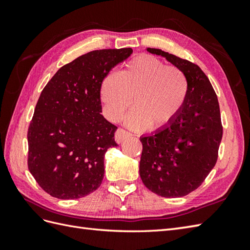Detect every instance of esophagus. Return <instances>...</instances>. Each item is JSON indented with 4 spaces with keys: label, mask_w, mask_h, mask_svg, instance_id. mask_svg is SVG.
<instances>
[{
    "label": "esophagus",
    "mask_w": 250,
    "mask_h": 250,
    "mask_svg": "<svg viewBox=\"0 0 250 250\" xmlns=\"http://www.w3.org/2000/svg\"><path fill=\"white\" fill-rule=\"evenodd\" d=\"M130 136H131L130 132L119 128L115 133V141L118 143V144H120V143H122L125 139H128V137H130Z\"/></svg>",
    "instance_id": "1"
}]
</instances>
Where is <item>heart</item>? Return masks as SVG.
Segmentation results:
<instances>
[{"label":"heart","instance_id":"b5f03b06","mask_svg":"<svg viewBox=\"0 0 250 250\" xmlns=\"http://www.w3.org/2000/svg\"><path fill=\"white\" fill-rule=\"evenodd\" d=\"M189 93V83L180 68L151 55L142 54L126 63L119 74L109 73L101 83L100 94L107 118L117 122L126 117L131 128L163 129L177 118Z\"/></svg>","mask_w":250,"mask_h":250}]
</instances>
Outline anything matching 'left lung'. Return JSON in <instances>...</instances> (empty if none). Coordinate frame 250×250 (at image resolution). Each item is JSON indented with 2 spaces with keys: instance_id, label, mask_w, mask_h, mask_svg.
Returning a JSON list of instances; mask_svg holds the SVG:
<instances>
[{
  "instance_id": "obj_1",
  "label": "left lung",
  "mask_w": 250,
  "mask_h": 250,
  "mask_svg": "<svg viewBox=\"0 0 250 250\" xmlns=\"http://www.w3.org/2000/svg\"><path fill=\"white\" fill-rule=\"evenodd\" d=\"M147 51L180 68L188 78L189 93L171 125L140 139V175L151 192L180 198L199 188L217 162L222 139L218 99L209 79L194 63L161 49Z\"/></svg>"
}]
</instances>
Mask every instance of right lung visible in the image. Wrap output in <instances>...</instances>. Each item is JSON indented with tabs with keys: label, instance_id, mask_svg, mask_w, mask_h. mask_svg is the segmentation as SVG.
Listing matches in <instances>:
<instances>
[{
	"label": "right lung",
	"instance_id": "obj_1",
	"mask_svg": "<svg viewBox=\"0 0 250 250\" xmlns=\"http://www.w3.org/2000/svg\"><path fill=\"white\" fill-rule=\"evenodd\" d=\"M131 48L93 50L59 68L42 91L28 130V167L41 188L61 200L97 190L117 126L106 120L101 83Z\"/></svg>",
	"mask_w": 250,
	"mask_h": 250
}]
</instances>
